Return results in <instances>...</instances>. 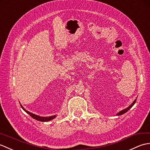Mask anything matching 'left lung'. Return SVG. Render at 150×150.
Returning <instances> with one entry per match:
<instances>
[{"label": "left lung", "instance_id": "1", "mask_svg": "<svg viewBox=\"0 0 150 150\" xmlns=\"http://www.w3.org/2000/svg\"><path fill=\"white\" fill-rule=\"evenodd\" d=\"M136 101H137V98H136L135 100L134 101V102H133L132 104L129 105L128 107H127L126 108H125V109H124V110H121V111H120L119 112H118L117 114H116V115H117V116H119V115H122V114H125L126 112H127L129 109H130L133 106H134V105H135V103H136Z\"/></svg>", "mask_w": 150, "mask_h": 150}]
</instances>
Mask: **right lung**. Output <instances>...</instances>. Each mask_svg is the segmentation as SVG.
I'll list each match as a JSON object with an SVG mask.
<instances>
[{
    "instance_id": "obj_1",
    "label": "right lung",
    "mask_w": 150,
    "mask_h": 150,
    "mask_svg": "<svg viewBox=\"0 0 150 150\" xmlns=\"http://www.w3.org/2000/svg\"><path fill=\"white\" fill-rule=\"evenodd\" d=\"M21 108H22L23 110H24L26 113H28V114L29 115H31L33 119H36V120H37V121H38L47 122V121H51V120H52V119H54L55 117H56V115L49 116V117H42V116H40V115H38L34 114H33V113H31V112H29V111H28V110H25L24 107H23V106H22V105H21Z\"/></svg>"
}]
</instances>
